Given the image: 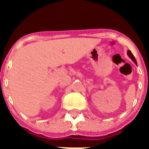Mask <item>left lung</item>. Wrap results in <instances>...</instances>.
Wrapping results in <instances>:
<instances>
[{"instance_id": "left-lung-1", "label": "left lung", "mask_w": 149, "mask_h": 149, "mask_svg": "<svg viewBox=\"0 0 149 149\" xmlns=\"http://www.w3.org/2000/svg\"><path fill=\"white\" fill-rule=\"evenodd\" d=\"M127 56H128L129 57H130V58L131 59V60H132V61L134 62V63H135V64H136V65H137V63H136V59H135V57H134V55L132 54V53H131V51H130V50H128V51H127Z\"/></svg>"}]
</instances>
